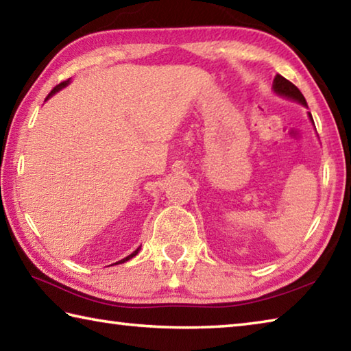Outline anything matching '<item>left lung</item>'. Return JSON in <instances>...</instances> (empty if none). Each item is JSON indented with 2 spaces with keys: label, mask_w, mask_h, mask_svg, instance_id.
I'll use <instances>...</instances> for the list:
<instances>
[{
  "label": "left lung",
  "mask_w": 351,
  "mask_h": 351,
  "mask_svg": "<svg viewBox=\"0 0 351 351\" xmlns=\"http://www.w3.org/2000/svg\"><path fill=\"white\" fill-rule=\"evenodd\" d=\"M273 90H275L278 95H281V97L295 99V101H298V103H301L302 106L307 107V101H305L301 90H299V88L293 84V82L285 80L281 75H276L275 80H273ZM308 117L311 121H313V118H311V113H308Z\"/></svg>",
  "instance_id": "obj_1"
}]
</instances>
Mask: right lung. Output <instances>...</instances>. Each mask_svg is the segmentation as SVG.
<instances>
[{
	"label": "right lung",
	"instance_id": "obj_1",
	"mask_svg": "<svg viewBox=\"0 0 351 351\" xmlns=\"http://www.w3.org/2000/svg\"><path fill=\"white\" fill-rule=\"evenodd\" d=\"M67 84H69V80H67V81H62V82H60V84H58V86H56V87L53 88V90H52V92H50V93L47 95V98H46V99H49L50 97H52V95H53V93H56V92H58V90H61V88H62V87H66ZM139 250H141V247H138V248H136V250H135V252H133L132 254H129V256H127V258H124V259H121V261H118V263H117V264H123V263H125V261H129V259H132L133 256H136V254H138V252H139Z\"/></svg>",
	"mask_w": 351,
	"mask_h": 351
}]
</instances>
